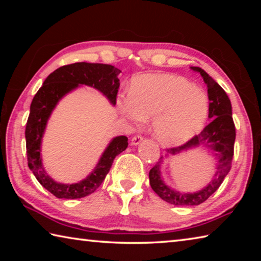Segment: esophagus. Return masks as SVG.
Returning <instances> with one entry per match:
<instances>
[{"instance_id":"obj_1","label":"esophagus","mask_w":261,"mask_h":261,"mask_svg":"<svg viewBox=\"0 0 261 261\" xmlns=\"http://www.w3.org/2000/svg\"><path fill=\"white\" fill-rule=\"evenodd\" d=\"M143 137L141 136H139V135H137V136H135V137H132V139H131V144L132 145H135V146H137V145H139L141 141H143Z\"/></svg>"}]
</instances>
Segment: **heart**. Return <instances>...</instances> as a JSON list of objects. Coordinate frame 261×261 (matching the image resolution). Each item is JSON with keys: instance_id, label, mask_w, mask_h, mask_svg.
Returning a JSON list of instances; mask_svg holds the SVG:
<instances>
[{"instance_id": "1", "label": "heart", "mask_w": 261, "mask_h": 261, "mask_svg": "<svg viewBox=\"0 0 261 261\" xmlns=\"http://www.w3.org/2000/svg\"><path fill=\"white\" fill-rule=\"evenodd\" d=\"M120 113L136 123L152 120L153 135L163 145H180L205 125L210 102L200 88L175 74H143L131 84L130 95L117 99Z\"/></svg>"}]
</instances>
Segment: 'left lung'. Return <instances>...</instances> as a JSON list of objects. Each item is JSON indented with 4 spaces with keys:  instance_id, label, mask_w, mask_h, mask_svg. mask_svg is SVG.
<instances>
[{
    "instance_id": "1",
    "label": "left lung",
    "mask_w": 261,
    "mask_h": 261,
    "mask_svg": "<svg viewBox=\"0 0 261 261\" xmlns=\"http://www.w3.org/2000/svg\"><path fill=\"white\" fill-rule=\"evenodd\" d=\"M193 71L201 74L207 85V93L210 100L208 118L211 122L199 135L194 136L188 143L178 147L167 149V155H176L183 151L198 146H205L215 154L218 159V168L213 179L200 191L193 193H183L170 189L161 177V165L163 156L159 159L149 170V184L159 197L175 206H196L208 199L228 175L231 168L233 156V144L236 138V129L232 121L231 103L222 87L201 68L191 67Z\"/></svg>"
}]
</instances>
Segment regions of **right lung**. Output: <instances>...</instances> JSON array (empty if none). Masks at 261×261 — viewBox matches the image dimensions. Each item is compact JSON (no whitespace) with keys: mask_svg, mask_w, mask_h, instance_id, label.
<instances>
[{"mask_svg":"<svg viewBox=\"0 0 261 261\" xmlns=\"http://www.w3.org/2000/svg\"><path fill=\"white\" fill-rule=\"evenodd\" d=\"M120 69L110 64L78 62L63 65L46 78L34 95L25 129L28 163L38 182L56 198L78 199L93 193L109 173L114 159L126 149L127 138L125 136L115 137L105 149L94 170L85 179L73 184L57 183L46 173L40 153L48 118L59 101L79 85L91 86L100 91L115 106L120 87Z\"/></svg>","mask_w":261,"mask_h":261,"instance_id":"right-lung-1","label":"right lung"}]
</instances>
